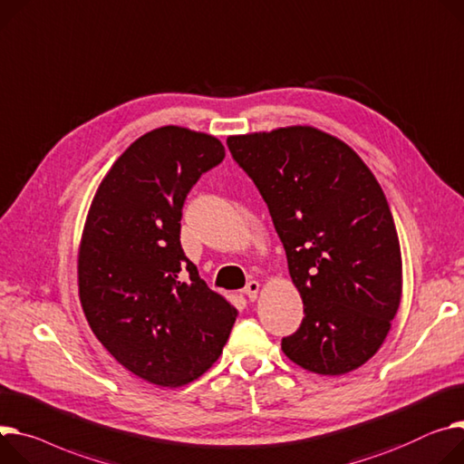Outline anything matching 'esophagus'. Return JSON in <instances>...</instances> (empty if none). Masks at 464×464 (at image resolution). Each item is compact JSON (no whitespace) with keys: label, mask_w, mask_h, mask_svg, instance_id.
Returning <instances> with one entry per match:
<instances>
[{"label":"esophagus","mask_w":464,"mask_h":464,"mask_svg":"<svg viewBox=\"0 0 464 464\" xmlns=\"http://www.w3.org/2000/svg\"><path fill=\"white\" fill-rule=\"evenodd\" d=\"M258 290H260V282L251 280V282H246V286L243 288V294L248 297V301H255L258 297Z\"/></svg>","instance_id":"obj_1"}]
</instances>
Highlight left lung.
I'll list each match as a JSON object with an SVG mask.
<instances>
[{
  "mask_svg": "<svg viewBox=\"0 0 464 464\" xmlns=\"http://www.w3.org/2000/svg\"><path fill=\"white\" fill-rule=\"evenodd\" d=\"M267 204L304 317L282 338L301 368L342 375L384 342L401 299V253L386 197L364 161L310 126L227 139Z\"/></svg>",
  "mask_w": 464,
  "mask_h": 464,
  "instance_id": "8db88e82",
  "label": "left lung"
}]
</instances>
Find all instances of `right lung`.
I'll use <instances>...</instances> for the list:
<instances>
[{
    "label": "right lung",
    "instance_id": "1",
    "mask_svg": "<svg viewBox=\"0 0 464 464\" xmlns=\"http://www.w3.org/2000/svg\"><path fill=\"white\" fill-rule=\"evenodd\" d=\"M225 160L221 140L178 126L131 142L100 184L78 258L87 322L137 377L182 386L219 359L236 308L211 292L180 243L184 202Z\"/></svg>",
    "mask_w": 464,
    "mask_h": 464
}]
</instances>
